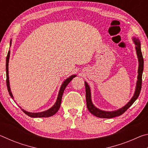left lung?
<instances>
[{
    "instance_id": "1",
    "label": "left lung",
    "mask_w": 148,
    "mask_h": 148,
    "mask_svg": "<svg viewBox=\"0 0 148 148\" xmlns=\"http://www.w3.org/2000/svg\"><path fill=\"white\" fill-rule=\"evenodd\" d=\"M134 44L136 45V53L138 56V62H139V66H138V81L136 84V91H135L134 96L132 97L131 101H130L128 104H127L124 107L121 108V109L116 111L114 112H105L102 111V110H99L93 104H92L91 102V91H90V88L89 85L87 84V82H85V86H86V103H87V107L89 111L91 113L94 115V116L101 117V118H112V117H115L119 116H121L126 110L129 108L131 106V105L134 103V101L138 99V97L140 91H141L142 88V72H143L144 70V59L143 56H142V53L141 51V48H140V42L138 39L134 38Z\"/></svg>"
}]
</instances>
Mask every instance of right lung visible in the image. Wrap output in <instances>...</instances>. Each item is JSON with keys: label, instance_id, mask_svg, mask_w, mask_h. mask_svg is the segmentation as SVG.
I'll use <instances>...</instances> for the list:
<instances>
[{"label": "right lung", "instance_id": "right-lung-1", "mask_svg": "<svg viewBox=\"0 0 148 148\" xmlns=\"http://www.w3.org/2000/svg\"><path fill=\"white\" fill-rule=\"evenodd\" d=\"M10 46H11V41H10ZM10 51H8V55H7L6 57V86L7 88H8V91L9 92V94L10 95V97L13 99V95L12 94V92L10 91V83H9V77H8V62H9V57H10ZM76 75H72L71 77H69V78H67L65 81L62 83V86L61 87V89H60V91L59 92L58 97H57V101L56 102L53 107H51V108L49 110H46V111L42 112H38V113H31V112H28L25 111L24 110L21 109L22 111H23L25 114H27V116H29L31 117H48L50 116H53L54 114H56L57 111H58L60 106H61V100H62V94H63L64 91L66 87L67 86L70 82L74 78V77H76Z\"/></svg>", "mask_w": 148, "mask_h": 148}]
</instances>
